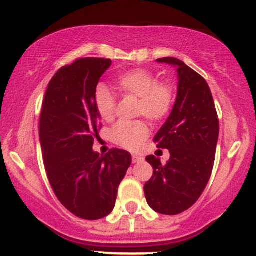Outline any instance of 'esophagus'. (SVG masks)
<instances>
[{"label": "esophagus", "instance_id": "esophagus-1", "mask_svg": "<svg viewBox=\"0 0 256 256\" xmlns=\"http://www.w3.org/2000/svg\"><path fill=\"white\" fill-rule=\"evenodd\" d=\"M140 161H143L142 156H138V155H136V154L132 155V162L137 164V162H140Z\"/></svg>", "mask_w": 256, "mask_h": 256}]
</instances>
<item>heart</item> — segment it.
Here are the masks:
<instances>
[{
    "mask_svg": "<svg viewBox=\"0 0 256 256\" xmlns=\"http://www.w3.org/2000/svg\"><path fill=\"white\" fill-rule=\"evenodd\" d=\"M116 86L125 95L140 98L138 114L158 122L168 116L173 106V89L170 84L160 83L152 73L146 70H131L116 79ZM95 108L100 118L110 122L116 116V98L106 86L95 92ZM149 128L144 122H119L112 130V140L122 148L134 150L148 137Z\"/></svg>",
    "mask_w": 256,
    "mask_h": 256,
    "instance_id": "obj_1",
    "label": "heart"
}]
</instances>
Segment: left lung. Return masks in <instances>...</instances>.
I'll return each instance as SVG.
<instances>
[{"label": "left lung", "mask_w": 256, "mask_h": 256, "mask_svg": "<svg viewBox=\"0 0 256 256\" xmlns=\"http://www.w3.org/2000/svg\"><path fill=\"white\" fill-rule=\"evenodd\" d=\"M177 71V98L166 122L155 134L158 148L168 149L170 160L149 155L154 168L144 184L149 207L165 216L189 210L210 180L219 137V120L207 82L174 58H158Z\"/></svg>", "instance_id": "1"}]
</instances>
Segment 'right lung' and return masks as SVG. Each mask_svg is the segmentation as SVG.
<instances>
[{
	"label": "right lung",
	"instance_id": "1",
	"mask_svg": "<svg viewBox=\"0 0 256 256\" xmlns=\"http://www.w3.org/2000/svg\"><path fill=\"white\" fill-rule=\"evenodd\" d=\"M110 58H84L64 66L49 82L40 119V140L46 176L58 201L72 214L98 220L112 213L131 154L94 152L100 116L95 92Z\"/></svg>",
	"mask_w": 256,
	"mask_h": 256
}]
</instances>
